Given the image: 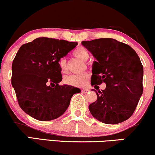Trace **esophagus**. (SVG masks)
I'll return each mask as SVG.
<instances>
[{"label": "esophagus", "mask_w": 155, "mask_h": 155, "mask_svg": "<svg viewBox=\"0 0 155 155\" xmlns=\"http://www.w3.org/2000/svg\"><path fill=\"white\" fill-rule=\"evenodd\" d=\"M89 91V89H81V92H83V93H87V92Z\"/></svg>", "instance_id": "esophagus-1"}]
</instances>
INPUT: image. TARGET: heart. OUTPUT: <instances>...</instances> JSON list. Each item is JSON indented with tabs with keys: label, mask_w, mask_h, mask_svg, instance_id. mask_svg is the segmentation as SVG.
Here are the masks:
<instances>
[{
	"label": "heart",
	"mask_w": 155,
	"mask_h": 155,
	"mask_svg": "<svg viewBox=\"0 0 155 155\" xmlns=\"http://www.w3.org/2000/svg\"><path fill=\"white\" fill-rule=\"evenodd\" d=\"M73 54L76 57L81 58L83 61H87L89 58L90 54L89 51L83 46H79L75 48L73 51ZM59 68L62 73H66L68 71L67 62L65 58H61L59 61ZM89 74H71L64 78V83L68 85L73 86L76 87H85L87 84Z\"/></svg>",
	"instance_id": "1"
}]
</instances>
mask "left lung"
<instances>
[{
  "mask_svg": "<svg viewBox=\"0 0 155 155\" xmlns=\"http://www.w3.org/2000/svg\"><path fill=\"white\" fill-rule=\"evenodd\" d=\"M81 44L97 59L92 66L91 86L106 84L104 90L92 89L97 95V101L89 106L92 116L108 124L128 119L143 92V66L140 57L132 47L113 38Z\"/></svg>",
  "mask_w": 155,
  "mask_h": 155,
  "instance_id": "8db88e82",
  "label": "left lung"
}]
</instances>
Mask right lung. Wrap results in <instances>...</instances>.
Segmentation results:
<instances>
[{
	"label": "right lung",
	"instance_id": "obj_1",
	"mask_svg": "<svg viewBox=\"0 0 155 155\" xmlns=\"http://www.w3.org/2000/svg\"><path fill=\"white\" fill-rule=\"evenodd\" d=\"M78 43L41 37L22 45L12 64L11 84L20 107L40 121L61 116L74 94L81 90L59 85L60 59Z\"/></svg>",
	"mask_w": 155,
	"mask_h": 155
}]
</instances>
